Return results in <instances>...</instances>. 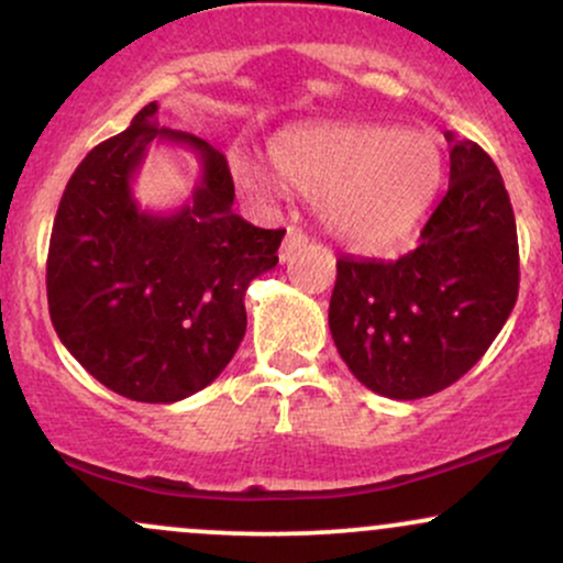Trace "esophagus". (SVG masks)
I'll use <instances>...</instances> for the list:
<instances>
[{
	"instance_id": "obj_1",
	"label": "esophagus",
	"mask_w": 563,
	"mask_h": 563,
	"mask_svg": "<svg viewBox=\"0 0 563 563\" xmlns=\"http://www.w3.org/2000/svg\"><path fill=\"white\" fill-rule=\"evenodd\" d=\"M309 238L303 235L299 228H288L286 232V241L280 245V262H290L294 256L301 254V249H307Z\"/></svg>"
}]
</instances>
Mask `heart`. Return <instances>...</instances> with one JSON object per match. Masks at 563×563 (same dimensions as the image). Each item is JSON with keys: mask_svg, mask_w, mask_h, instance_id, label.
Listing matches in <instances>:
<instances>
[{"mask_svg": "<svg viewBox=\"0 0 563 563\" xmlns=\"http://www.w3.org/2000/svg\"><path fill=\"white\" fill-rule=\"evenodd\" d=\"M267 161L286 190L318 200L325 228L363 254L397 249L418 228L439 183V142L416 129L376 124H301L275 132ZM232 172L249 190L264 174L251 158L232 156Z\"/></svg>", "mask_w": 563, "mask_h": 563, "instance_id": "heart-1", "label": "heart"}]
</instances>
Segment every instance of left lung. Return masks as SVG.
Returning <instances> with one entry per match:
<instances>
[{"instance_id": "obj_1", "label": "left lung", "mask_w": 563, "mask_h": 563, "mask_svg": "<svg viewBox=\"0 0 563 563\" xmlns=\"http://www.w3.org/2000/svg\"><path fill=\"white\" fill-rule=\"evenodd\" d=\"M450 187L397 262H335L333 344L360 384L389 399L448 389L479 363L519 296L510 198L476 142L444 132Z\"/></svg>"}]
</instances>
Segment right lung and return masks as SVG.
Here are the masks:
<instances>
[{
	"label": "right lung",
	"instance_id": "obj_1",
	"mask_svg": "<svg viewBox=\"0 0 563 563\" xmlns=\"http://www.w3.org/2000/svg\"><path fill=\"white\" fill-rule=\"evenodd\" d=\"M179 144L201 164L174 212L140 210L131 183L146 147ZM235 185L217 147L158 126V102L87 153L57 206L47 301L57 339L102 386L172 405L228 367L245 333V290L277 264L286 230L232 211Z\"/></svg>",
	"mask_w": 563,
	"mask_h": 563
}]
</instances>
